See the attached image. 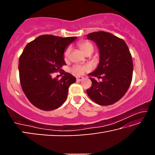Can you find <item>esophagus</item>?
Masks as SVG:
<instances>
[{
	"instance_id": "34e87169",
	"label": "esophagus",
	"mask_w": 155,
	"mask_h": 155,
	"mask_svg": "<svg viewBox=\"0 0 155 155\" xmlns=\"http://www.w3.org/2000/svg\"><path fill=\"white\" fill-rule=\"evenodd\" d=\"M83 77H77V81H81L82 80H83Z\"/></svg>"
}]
</instances>
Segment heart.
Returning <instances> with one entry per match:
<instances>
[{
    "mask_svg": "<svg viewBox=\"0 0 155 155\" xmlns=\"http://www.w3.org/2000/svg\"><path fill=\"white\" fill-rule=\"evenodd\" d=\"M78 46L79 47V48L85 54L89 51H93L94 50V46L92 45V44L87 40L79 41V42L78 43ZM70 51H71V49H70V47H68V48L65 50L64 53L65 59H67L68 58V57H69L70 54ZM89 70H90V67H89L88 65H75L71 68V72L73 74H74L76 75H82L84 74V72L88 71Z\"/></svg>",
    "mask_w": 155,
    "mask_h": 155,
    "instance_id": "1",
    "label": "heart"
}]
</instances>
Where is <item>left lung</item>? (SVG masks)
I'll return each mask as SVG.
<instances>
[{
  "label": "left lung",
  "mask_w": 155,
  "mask_h": 155,
  "mask_svg": "<svg viewBox=\"0 0 155 155\" xmlns=\"http://www.w3.org/2000/svg\"><path fill=\"white\" fill-rule=\"evenodd\" d=\"M87 37L96 44L100 53L98 67L89 74L92 84L87 94L100 105H110L121 99L130 87L132 56L125 41L111 33L98 31L89 33ZM96 77L102 80L97 81Z\"/></svg>",
  "instance_id": "8db88e82"
}]
</instances>
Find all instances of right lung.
I'll use <instances>...</instances> for the list:
<instances>
[{"label":"right lung","mask_w":155,"mask_h":155,"mask_svg":"<svg viewBox=\"0 0 155 155\" xmlns=\"http://www.w3.org/2000/svg\"><path fill=\"white\" fill-rule=\"evenodd\" d=\"M77 37L40 35L28 43L19 58L21 87L30 103L44 111L57 109L67 98L68 89L76 78L63 70L60 80L52 73L61 71L65 49Z\"/></svg>","instance_id":"add662e5"}]
</instances>
